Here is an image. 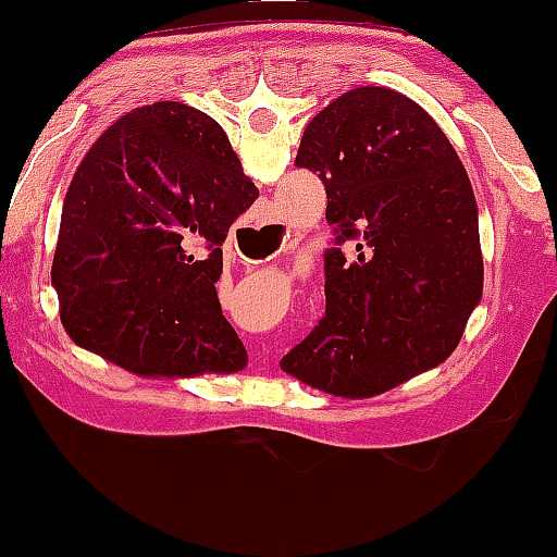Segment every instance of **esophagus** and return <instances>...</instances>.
<instances>
[{"instance_id":"1","label":"esophagus","mask_w":557,"mask_h":557,"mask_svg":"<svg viewBox=\"0 0 557 557\" xmlns=\"http://www.w3.org/2000/svg\"><path fill=\"white\" fill-rule=\"evenodd\" d=\"M257 227L264 230L267 235H274V233H280V230H283V225H277V220L272 216L270 203H259ZM280 243H283V240H280ZM253 363H259V369L264 372V369H270V354H264V350H257V354H253Z\"/></svg>"}]
</instances>
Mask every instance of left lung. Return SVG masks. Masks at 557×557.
<instances>
[{
    "label": "left lung",
    "mask_w": 557,
    "mask_h": 557,
    "mask_svg": "<svg viewBox=\"0 0 557 557\" xmlns=\"http://www.w3.org/2000/svg\"><path fill=\"white\" fill-rule=\"evenodd\" d=\"M296 164L322 177L335 243L324 317L280 367L369 398L445 361L484 264L474 190L440 125L393 88H350L306 125Z\"/></svg>",
    "instance_id": "obj_1"
}]
</instances>
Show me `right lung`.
<instances>
[{
    "label": "right lung",
    "instance_id": "1",
    "mask_svg": "<svg viewBox=\"0 0 557 557\" xmlns=\"http://www.w3.org/2000/svg\"><path fill=\"white\" fill-rule=\"evenodd\" d=\"M257 198L209 114L181 101L123 114L62 203L52 285L73 343L144 376L240 372L214 283L227 230Z\"/></svg>",
    "mask_w": 557,
    "mask_h": 557
}]
</instances>
